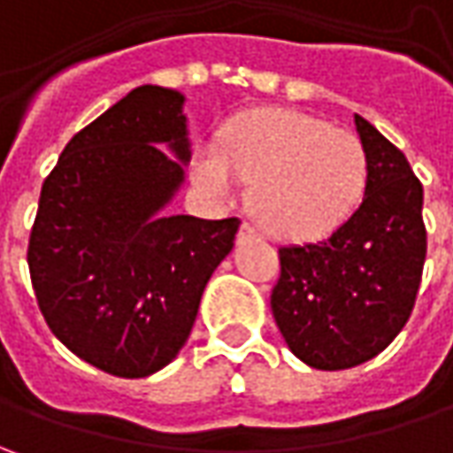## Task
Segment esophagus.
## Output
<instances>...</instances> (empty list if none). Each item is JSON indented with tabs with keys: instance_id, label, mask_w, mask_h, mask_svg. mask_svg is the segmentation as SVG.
Listing matches in <instances>:
<instances>
[{
	"instance_id": "1",
	"label": "esophagus",
	"mask_w": 453,
	"mask_h": 453,
	"mask_svg": "<svg viewBox=\"0 0 453 453\" xmlns=\"http://www.w3.org/2000/svg\"><path fill=\"white\" fill-rule=\"evenodd\" d=\"M257 234V229H254L250 221H244L242 226H239V239H247V236H254Z\"/></svg>"
}]
</instances>
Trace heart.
Masks as SVG:
<instances>
[{
    "label": "heart",
    "mask_w": 453,
    "mask_h": 453,
    "mask_svg": "<svg viewBox=\"0 0 453 453\" xmlns=\"http://www.w3.org/2000/svg\"><path fill=\"white\" fill-rule=\"evenodd\" d=\"M219 151L199 146L194 181L219 199L252 183L250 209L282 239H320L356 214L368 186V153L356 133L297 111H254L232 120Z\"/></svg>",
    "instance_id": "heart-1"
}]
</instances>
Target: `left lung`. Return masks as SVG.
I'll return each mask as SVG.
<instances>
[{"label":"left lung","instance_id":"1","mask_svg":"<svg viewBox=\"0 0 453 453\" xmlns=\"http://www.w3.org/2000/svg\"><path fill=\"white\" fill-rule=\"evenodd\" d=\"M368 186L356 214L304 247H280L272 315L303 363L345 371L386 350L409 322L424 262V186L386 135L356 115Z\"/></svg>","mask_w":453,"mask_h":453}]
</instances>
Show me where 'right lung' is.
<instances>
[{"instance_id": "add662e5", "label": "right lung", "mask_w": 453, "mask_h": 453, "mask_svg": "<svg viewBox=\"0 0 453 453\" xmlns=\"http://www.w3.org/2000/svg\"><path fill=\"white\" fill-rule=\"evenodd\" d=\"M181 103L176 90L141 85L75 133L44 179L29 232L47 327L118 378H146L179 356L242 224L161 214L188 161Z\"/></svg>"}]
</instances>
